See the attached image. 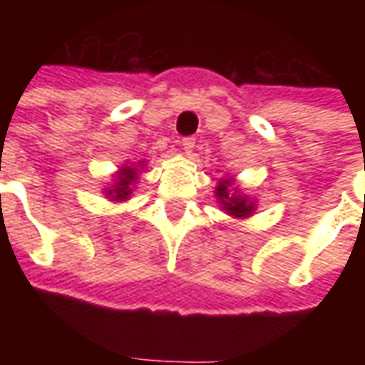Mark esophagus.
<instances>
[{
  "mask_svg": "<svg viewBox=\"0 0 365 365\" xmlns=\"http://www.w3.org/2000/svg\"><path fill=\"white\" fill-rule=\"evenodd\" d=\"M182 146L183 150H185V154H190V152L193 150V146H195V138H193V136H185L182 140Z\"/></svg>",
  "mask_w": 365,
  "mask_h": 365,
  "instance_id": "34e87169",
  "label": "esophagus"
}]
</instances>
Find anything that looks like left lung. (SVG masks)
Masks as SVG:
<instances>
[{
	"instance_id": "8db88e82",
	"label": "left lung",
	"mask_w": 365,
	"mask_h": 365,
	"mask_svg": "<svg viewBox=\"0 0 365 365\" xmlns=\"http://www.w3.org/2000/svg\"><path fill=\"white\" fill-rule=\"evenodd\" d=\"M217 195H219V197H229V193H227V185H225V183H221V185H219V190H217ZM230 201L229 203H227V205H229V211H232V215H242V213H246V211H248V207H246V203H245V199H240V197H235V195H230Z\"/></svg>"
}]
</instances>
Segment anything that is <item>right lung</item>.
<instances>
[{
  "mask_svg": "<svg viewBox=\"0 0 365 365\" xmlns=\"http://www.w3.org/2000/svg\"><path fill=\"white\" fill-rule=\"evenodd\" d=\"M135 180V172H133V168H128V172H125V178L120 180V183H117V199H125L128 197V193H130V182Z\"/></svg>",
  "mask_w": 365,
  "mask_h": 365,
  "instance_id": "add662e5",
  "label": "right lung"
}]
</instances>
